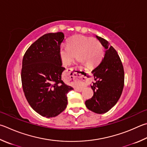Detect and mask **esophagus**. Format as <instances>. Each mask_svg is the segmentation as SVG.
<instances>
[{"label":"esophagus","instance_id":"1","mask_svg":"<svg viewBox=\"0 0 147 147\" xmlns=\"http://www.w3.org/2000/svg\"><path fill=\"white\" fill-rule=\"evenodd\" d=\"M69 80H70L71 82H72V81L85 82V79L83 78V77L81 75H74V74H73L72 76H69Z\"/></svg>","mask_w":147,"mask_h":147}]
</instances>
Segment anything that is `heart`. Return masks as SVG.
I'll use <instances>...</instances> for the list:
<instances>
[{"mask_svg":"<svg viewBox=\"0 0 147 147\" xmlns=\"http://www.w3.org/2000/svg\"><path fill=\"white\" fill-rule=\"evenodd\" d=\"M103 53V45L98 40L79 34L72 36L67 45L62 44L59 48L60 59L64 65L70 64L76 55L78 62L93 67L101 62Z\"/></svg>","mask_w":147,"mask_h":147,"instance_id":"1","label":"heart"}]
</instances>
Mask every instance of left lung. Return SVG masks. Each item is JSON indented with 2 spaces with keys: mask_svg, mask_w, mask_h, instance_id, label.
Here are the masks:
<instances>
[{
  "mask_svg": "<svg viewBox=\"0 0 147 147\" xmlns=\"http://www.w3.org/2000/svg\"><path fill=\"white\" fill-rule=\"evenodd\" d=\"M105 49L100 64L92 71L94 83L92 97L85 101L89 110L97 114L108 112L118 102L124 86V69L115 49L100 36H96Z\"/></svg>",
  "mask_w": 147,
  "mask_h": 147,
  "instance_id": "8db88e82",
  "label": "left lung"
}]
</instances>
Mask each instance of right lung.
<instances>
[{"mask_svg":"<svg viewBox=\"0 0 147 147\" xmlns=\"http://www.w3.org/2000/svg\"><path fill=\"white\" fill-rule=\"evenodd\" d=\"M62 32L47 33L31 45L22 60L21 80L26 100L34 111L53 118L65 110L67 94L73 88L62 80L63 67L59 48Z\"/></svg>","mask_w":147,"mask_h":147,"instance_id":"obj_1","label":"right lung"}]
</instances>
